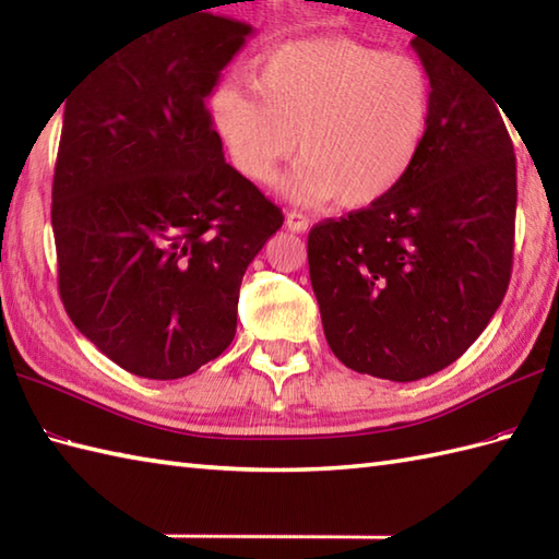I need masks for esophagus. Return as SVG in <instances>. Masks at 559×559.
Segmentation results:
<instances>
[{
  "label": "esophagus",
  "instance_id": "34e87169",
  "mask_svg": "<svg viewBox=\"0 0 559 559\" xmlns=\"http://www.w3.org/2000/svg\"><path fill=\"white\" fill-rule=\"evenodd\" d=\"M312 221L305 216V213L300 211H288L286 213V228L293 230V233H305L307 228H310Z\"/></svg>",
  "mask_w": 559,
  "mask_h": 559
}]
</instances>
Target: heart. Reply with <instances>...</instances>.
I'll return each instance as SVG.
<instances>
[{
  "instance_id": "b5f03b06",
  "label": "heart",
  "mask_w": 559,
  "mask_h": 559,
  "mask_svg": "<svg viewBox=\"0 0 559 559\" xmlns=\"http://www.w3.org/2000/svg\"><path fill=\"white\" fill-rule=\"evenodd\" d=\"M254 91L221 86L211 115L233 168L271 185L295 156L286 182L295 204L367 209L406 180L432 120V76L418 57L353 38L283 45L259 67Z\"/></svg>"
}]
</instances>
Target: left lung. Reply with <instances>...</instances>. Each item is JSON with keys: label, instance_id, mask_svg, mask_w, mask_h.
I'll return each instance as SVG.
<instances>
[{"label": "left lung", "instance_id": "8db88e82", "mask_svg": "<svg viewBox=\"0 0 559 559\" xmlns=\"http://www.w3.org/2000/svg\"><path fill=\"white\" fill-rule=\"evenodd\" d=\"M411 45L435 88L418 160L379 204L307 237L329 348L391 382L435 374L471 348L514 257L516 158L497 100L420 35Z\"/></svg>", "mask_w": 559, "mask_h": 559}]
</instances>
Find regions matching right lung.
Listing matches in <instances>:
<instances>
[{"label":"right lung","instance_id":"right-lung-1","mask_svg":"<svg viewBox=\"0 0 559 559\" xmlns=\"http://www.w3.org/2000/svg\"><path fill=\"white\" fill-rule=\"evenodd\" d=\"M252 26L197 14L148 33L64 105L52 182L59 298L122 370L180 379L237 329L247 266L283 225L225 163L206 98Z\"/></svg>","mask_w":559,"mask_h":559}]
</instances>
